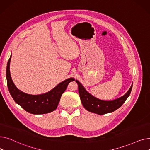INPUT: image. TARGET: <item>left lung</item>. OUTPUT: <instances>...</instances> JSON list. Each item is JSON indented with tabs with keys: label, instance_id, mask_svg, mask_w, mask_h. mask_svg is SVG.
<instances>
[{
	"label": "left lung",
	"instance_id": "1",
	"mask_svg": "<svg viewBox=\"0 0 150 150\" xmlns=\"http://www.w3.org/2000/svg\"><path fill=\"white\" fill-rule=\"evenodd\" d=\"M75 81L78 84V92L84 108L89 112L99 115H104L107 113L112 112L121 107L129 96L132 88V84L128 91L123 96L119 98L112 101H104L92 96L90 93L86 91L83 86L79 81L76 80Z\"/></svg>",
	"mask_w": 150,
	"mask_h": 150
}]
</instances>
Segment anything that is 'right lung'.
Wrapping results in <instances>:
<instances>
[{
  "instance_id": "right-lung-1",
  "label": "right lung",
  "mask_w": 150,
  "mask_h": 150,
  "mask_svg": "<svg viewBox=\"0 0 150 150\" xmlns=\"http://www.w3.org/2000/svg\"><path fill=\"white\" fill-rule=\"evenodd\" d=\"M11 57L7 62L6 77L9 92L14 101L23 109L33 114L50 113L57 108L62 94L66 91L69 83L74 81V78H70L58 84L49 92L40 95H31L18 89L11 79L10 64Z\"/></svg>"
}]
</instances>
